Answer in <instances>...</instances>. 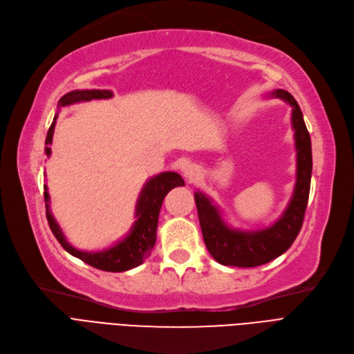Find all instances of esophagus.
Here are the masks:
<instances>
[{"label":"esophagus","instance_id":"34e87169","mask_svg":"<svg viewBox=\"0 0 354 354\" xmlns=\"http://www.w3.org/2000/svg\"><path fill=\"white\" fill-rule=\"evenodd\" d=\"M183 176H185L189 182L195 180V179L199 176L198 167H196L195 165H189V166H187L185 169H183Z\"/></svg>","mask_w":354,"mask_h":354}]
</instances>
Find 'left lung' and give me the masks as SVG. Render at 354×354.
<instances>
[{"mask_svg": "<svg viewBox=\"0 0 354 354\" xmlns=\"http://www.w3.org/2000/svg\"><path fill=\"white\" fill-rule=\"evenodd\" d=\"M269 95L281 98L292 106V129L295 131L297 149L295 189L281 218L272 225L254 232H241L228 227L221 217L220 209L205 194H194L207 249L224 266L254 268L270 262L290 248L304 223L313 174L310 133L306 130L298 102L288 91L274 89Z\"/></svg>", "mask_w": 354, "mask_h": 354, "instance_id": "left-lung-1", "label": "left lung"}]
</instances>
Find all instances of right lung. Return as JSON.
I'll list each match as a JSON object with an SVG mask.
<instances>
[{
	"label": "right lung",
	"mask_w": 354,
	"mask_h": 354,
	"mask_svg": "<svg viewBox=\"0 0 354 354\" xmlns=\"http://www.w3.org/2000/svg\"><path fill=\"white\" fill-rule=\"evenodd\" d=\"M113 92L106 89H84V91H71L66 95L59 100V106L71 105L81 101L91 100H106L111 98ZM56 117L53 118L52 126L46 136V156H50L53 131L56 124ZM182 176L176 172H163L156 176L150 178L139 195L136 205V217L131 232L126 239L118 241L113 248L102 250V252H82L75 249L73 245L65 239L62 230L56 223L55 217L50 212L49 201L50 196L48 192V185H44V203H46V217H48L52 233L60 243V245L72 256L81 259L82 262L88 263L92 268H97L105 272H124L133 268H137L143 263V260L150 254L153 245L156 243V230L159 221V212L165 196L167 192L176 188L183 187Z\"/></svg>",
	"instance_id": "add662e5"
}]
</instances>
